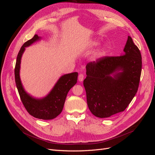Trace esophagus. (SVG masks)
Instances as JSON below:
<instances>
[{
	"label": "esophagus",
	"mask_w": 155,
	"mask_h": 155,
	"mask_svg": "<svg viewBox=\"0 0 155 155\" xmlns=\"http://www.w3.org/2000/svg\"><path fill=\"white\" fill-rule=\"evenodd\" d=\"M83 79H84V75L82 74H79L78 76V80L79 81H82L83 80Z\"/></svg>",
	"instance_id": "34e87169"
}]
</instances>
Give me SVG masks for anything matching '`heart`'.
I'll return each mask as SVG.
<instances>
[{
  "label": "heart",
  "instance_id": "b5f03b06",
  "mask_svg": "<svg viewBox=\"0 0 155 155\" xmlns=\"http://www.w3.org/2000/svg\"><path fill=\"white\" fill-rule=\"evenodd\" d=\"M92 45H94V46H95V45H97V44H98V42L97 41H94L93 42H92ZM104 49H102V50H101L100 51H99V52H98V55H102L103 54V53H104Z\"/></svg>",
  "mask_w": 155,
  "mask_h": 155
}]
</instances>
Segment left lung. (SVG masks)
I'll return each mask as SVG.
<instances>
[{"label":"left lung","mask_w":155,"mask_h":155,"mask_svg":"<svg viewBox=\"0 0 155 155\" xmlns=\"http://www.w3.org/2000/svg\"><path fill=\"white\" fill-rule=\"evenodd\" d=\"M124 51L120 56H105L86 66L83 85L87 105L98 118H109L125 110L137 92L142 55L130 36Z\"/></svg>","instance_id":"8db88e82"}]
</instances>
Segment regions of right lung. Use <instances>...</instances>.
<instances>
[{
  "label": "right lung",
  "mask_w": 155,
  "mask_h": 155,
  "mask_svg": "<svg viewBox=\"0 0 155 155\" xmlns=\"http://www.w3.org/2000/svg\"><path fill=\"white\" fill-rule=\"evenodd\" d=\"M40 39L41 37L35 34L32 39L22 46L17 58L15 79L21 100L28 112L36 118L51 120L56 118L62 112L68 91L77 83L78 73L72 72L63 75L59 79L48 94L42 99H36L26 93L22 85L19 76L22 55L26 47Z\"/></svg>",
  "instance_id": "obj_1"
}]
</instances>
